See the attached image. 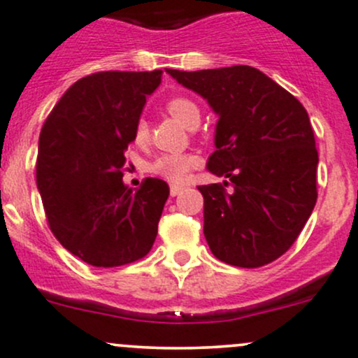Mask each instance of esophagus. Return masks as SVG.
I'll list each match as a JSON object with an SVG mask.
<instances>
[{
  "label": "esophagus",
  "instance_id": "obj_1",
  "mask_svg": "<svg viewBox=\"0 0 358 358\" xmlns=\"http://www.w3.org/2000/svg\"><path fill=\"white\" fill-rule=\"evenodd\" d=\"M182 190H183V185H171V187H169V194H171L173 197L178 196V194L182 192Z\"/></svg>",
  "mask_w": 358,
  "mask_h": 358
}]
</instances>
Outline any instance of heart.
I'll list each match as a JSON object with an SVG mask.
<instances>
[{"label":"heart","instance_id":"heart-1","mask_svg":"<svg viewBox=\"0 0 358 358\" xmlns=\"http://www.w3.org/2000/svg\"><path fill=\"white\" fill-rule=\"evenodd\" d=\"M166 110L187 128L194 129L201 121V110L194 100L187 96H173L166 102ZM133 140L138 145L149 142V122L143 117L136 121L135 129H133ZM199 159L192 154H162L156 157V161L150 164V171L161 178L168 180L171 183H183L197 166Z\"/></svg>","mask_w":358,"mask_h":358}]
</instances>
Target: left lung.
<instances>
[{
	"label": "left lung",
	"instance_id": "obj_1",
	"mask_svg": "<svg viewBox=\"0 0 358 358\" xmlns=\"http://www.w3.org/2000/svg\"><path fill=\"white\" fill-rule=\"evenodd\" d=\"M166 72L218 114L208 169L227 180L199 187L209 249L243 268L275 262L317 202L319 154L305 107L255 67Z\"/></svg>",
	"mask_w": 358,
	"mask_h": 358
}]
</instances>
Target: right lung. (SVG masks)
Here are the masks:
<instances>
[{
  "label": "right lung",
  "instance_id": "1",
  "mask_svg": "<svg viewBox=\"0 0 358 358\" xmlns=\"http://www.w3.org/2000/svg\"><path fill=\"white\" fill-rule=\"evenodd\" d=\"M162 71L95 72L64 93L41 128L36 182L50 230L88 265L121 266L152 248L168 183H122L124 150Z\"/></svg>",
  "mask_w": 358,
  "mask_h": 358
}]
</instances>
